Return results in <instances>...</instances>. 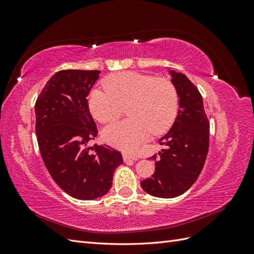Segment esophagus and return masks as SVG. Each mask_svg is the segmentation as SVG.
I'll use <instances>...</instances> for the list:
<instances>
[{
	"mask_svg": "<svg viewBox=\"0 0 254 254\" xmlns=\"http://www.w3.org/2000/svg\"><path fill=\"white\" fill-rule=\"evenodd\" d=\"M123 158H124L125 162H127V161H130V160H132V161H136L137 160L136 157L130 156V155H128V153H124V155H123Z\"/></svg>",
	"mask_w": 254,
	"mask_h": 254,
	"instance_id": "esophagus-1",
	"label": "esophagus"
}]
</instances>
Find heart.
<instances>
[{
  "instance_id": "b5f03b06",
  "label": "heart",
  "mask_w": 254,
  "mask_h": 254,
  "mask_svg": "<svg viewBox=\"0 0 254 254\" xmlns=\"http://www.w3.org/2000/svg\"><path fill=\"white\" fill-rule=\"evenodd\" d=\"M106 91L94 89L89 97L93 117L111 123L122 114L123 107L130 118L106 127L107 143L126 151H134L150 133L165 132L178 111V94L172 81L153 78L131 71L110 75L104 80Z\"/></svg>"
}]
</instances>
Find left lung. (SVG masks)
<instances>
[{"label":"left lung","instance_id":"left-lung-1","mask_svg":"<svg viewBox=\"0 0 254 254\" xmlns=\"http://www.w3.org/2000/svg\"><path fill=\"white\" fill-rule=\"evenodd\" d=\"M179 97V111L171 130L158 141L166 149L159 151L156 170L141 182L155 197L174 198L187 191L200 175L209 150L210 123L200 92L186 75L170 71Z\"/></svg>","mask_w":254,"mask_h":254}]
</instances>
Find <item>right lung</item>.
Instances as JSON below:
<instances>
[{"mask_svg":"<svg viewBox=\"0 0 254 254\" xmlns=\"http://www.w3.org/2000/svg\"><path fill=\"white\" fill-rule=\"evenodd\" d=\"M101 71L63 70L54 74L35 105L36 134L53 180L70 196L93 200L108 193L122 153L88 143L97 135L88 95Z\"/></svg>","mask_w":254,"mask_h":254,"instance_id":"1","label":"right lung"}]
</instances>
